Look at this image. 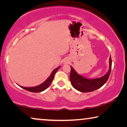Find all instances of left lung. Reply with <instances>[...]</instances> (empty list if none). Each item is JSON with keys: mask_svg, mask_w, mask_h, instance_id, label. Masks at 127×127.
<instances>
[{"mask_svg": "<svg viewBox=\"0 0 127 127\" xmlns=\"http://www.w3.org/2000/svg\"><path fill=\"white\" fill-rule=\"evenodd\" d=\"M70 80L72 86L81 93H88L94 91L103 86L106 83L110 76L112 69V58H109V69L107 72L101 77L96 79H87L78 74L71 66Z\"/></svg>", "mask_w": 127, "mask_h": 127, "instance_id": "obj_1", "label": "left lung"}]
</instances>
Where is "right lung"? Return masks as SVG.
<instances>
[{
    "instance_id": "1",
    "label": "right lung",
    "mask_w": 127,
    "mask_h": 127,
    "mask_svg": "<svg viewBox=\"0 0 127 127\" xmlns=\"http://www.w3.org/2000/svg\"><path fill=\"white\" fill-rule=\"evenodd\" d=\"M60 67L61 66L58 67H57V68L55 69L54 70H53L49 77H48L43 83H41V84L40 85H38L37 86L31 87H26L20 86H19V85H18V86H20V87H21L22 88H23V89L26 90L27 91L32 92V93H40V92H42L43 91H44L45 90H46L47 88L50 86V84H51L52 81H53V80L54 79V77L55 73L57 72V71L59 69H60Z\"/></svg>"
}]
</instances>
